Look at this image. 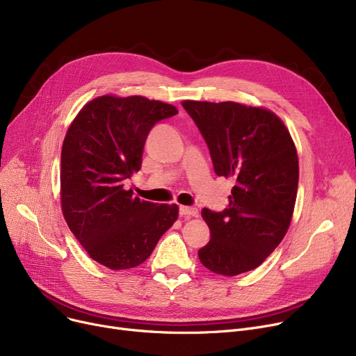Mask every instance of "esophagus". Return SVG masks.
I'll list each match as a JSON object with an SVG mask.
<instances>
[{"label": "esophagus", "mask_w": 356, "mask_h": 356, "mask_svg": "<svg viewBox=\"0 0 356 356\" xmlns=\"http://www.w3.org/2000/svg\"><path fill=\"white\" fill-rule=\"evenodd\" d=\"M179 213L180 216H184V218H196L199 216V211L196 208H191V207H180L179 208Z\"/></svg>", "instance_id": "obj_1"}]
</instances>
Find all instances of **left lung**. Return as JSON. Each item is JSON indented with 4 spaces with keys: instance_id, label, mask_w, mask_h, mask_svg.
I'll list each match as a JSON object with an SVG mask.
<instances>
[{
    "instance_id": "left-lung-1",
    "label": "left lung",
    "mask_w": 356,
    "mask_h": 356,
    "mask_svg": "<svg viewBox=\"0 0 356 356\" xmlns=\"http://www.w3.org/2000/svg\"><path fill=\"white\" fill-rule=\"evenodd\" d=\"M209 148L213 170L235 186L222 212L203 208L211 241L200 263L220 275L257 268L284 238L294 211L298 159L289 129L264 108L183 101Z\"/></svg>"
}]
</instances>
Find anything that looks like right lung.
<instances>
[{
    "label": "right lung",
    "mask_w": 356,
    "mask_h": 356,
    "mask_svg": "<svg viewBox=\"0 0 356 356\" xmlns=\"http://www.w3.org/2000/svg\"><path fill=\"white\" fill-rule=\"evenodd\" d=\"M177 109L144 97H99L70 124L62 147L60 200L69 229L97 263L140 266L179 215L177 204L133 196L124 183L141 168L152 128Z\"/></svg>",
    "instance_id": "obj_1"
}]
</instances>
